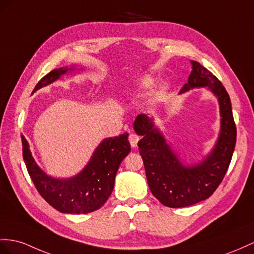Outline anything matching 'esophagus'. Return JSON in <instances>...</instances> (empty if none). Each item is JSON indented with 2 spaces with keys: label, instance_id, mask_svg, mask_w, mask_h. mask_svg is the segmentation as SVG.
Returning <instances> with one entry per match:
<instances>
[{
  "label": "esophagus",
  "instance_id": "obj_1",
  "mask_svg": "<svg viewBox=\"0 0 254 254\" xmlns=\"http://www.w3.org/2000/svg\"><path fill=\"white\" fill-rule=\"evenodd\" d=\"M138 140H139V136L138 135H136V134H131L128 136V141H129V144H131V146H132V148H136L137 147V142H138Z\"/></svg>",
  "mask_w": 254,
  "mask_h": 254
}]
</instances>
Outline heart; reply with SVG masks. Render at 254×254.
I'll return each instance as SVG.
<instances>
[{
  "label": "heart",
  "instance_id": "obj_1",
  "mask_svg": "<svg viewBox=\"0 0 254 254\" xmlns=\"http://www.w3.org/2000/svg\"><path fill=\"white\" fill-rule=\"evenodd\" d=\"M152 84H153L152 77L145 76L139 80L137 87H138V90H140V91H146L148 89H150L152 87Z\"/></svg>",
  "mask_w": 254,
  "mask_h": 254
}]
</instances>
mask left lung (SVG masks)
<instances>
[{"label":"left lung","mask_w":254,"mask_h":254,"mask_svg":"<svg viewBox=\"0 0 254 254\" xmlns=\"http://www.w3.org/2000/svg\"><path fill=\"white\" fill-rule=\"evenodd\" d=\"M192 71L180 90L206 88L217 97L220 109V132L211 151L196 163H187L179 157L155 127L152 117L140 114L134 121V131L142 136L138 150L144 161L148 186L160 203L171 208L187 207L211 196L230 166L236 144L229 93L216 76L196 61H191Z\"/></svg>","instance_id":"1"}]
</instances>
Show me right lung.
Returning a JSON list of instances; mask_svg holds the SVG:
<instances>
[{"mask_svg":"<svg viewBox=\"0 0 254 254\" xmlns=\"http://www.w3.org/2000/svg\"><path fill=\"white\" fill-rule=\"evenodd\" d=\"M74 70V65L51 70L38 81L33 92ZM127 137L128 133H125L104 138L87 165L69 178H56L44 172L32 155L28 140L21 135L23 160L38 193L50 206L63 213H89L101 208L112 194L116 174L122 160L131 151Z\"/></svg>","mask_w":254,"mask_h":254,"instance_id":"right-lung-1","label":"right lung"}]
</instances>
